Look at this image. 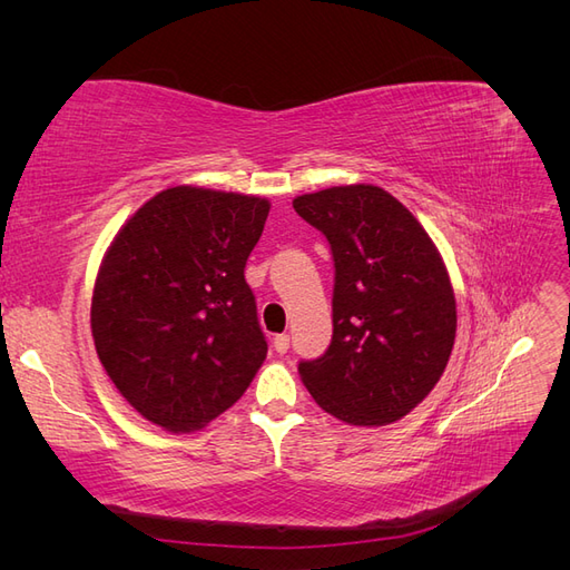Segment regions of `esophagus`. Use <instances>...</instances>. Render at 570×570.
<instances>
[{"mask_svg":"<svg viewBox=\"0 0 570 570\" xmlns=\"http://www.w3.org/2000/svg\"><path fill=\"white\" fill-rule=\"evenodd\" d=\"M273 350L278 354H285L289 350V335H275L273 337Z\"/></svg>","mask_w":570,"mask_h":570,"instance_id":"obj_1","label":"esophagus"}]
</instances>
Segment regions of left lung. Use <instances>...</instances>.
<instances>
[{"label":"left lung","mask_w":570,"mask_h":570,"mask_svg":"<svg viewBox=\"0 0 570 570\" xmlns=\"http://www.w3.org/2000/svg\"><path fill=\"white\" fill-rule=\"evenodd\" d=\"M295 212L321 230L335 262L333 340L299 361L316 404L350 425L404 419L444 373L456 299L442 256L406 206L375 185L302 195Z\"/></svg>","instance_id":"left-lung-1"}]
</instances>
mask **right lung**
Returning a JSON list of instances; mask_svg holds the SVG:
<instances>
[{"mask_svg": "<svg viewBox=\"0 0 570 570\" xmlns=\"http://www.w3.org/2000/svg\"><path fill=\"white\" fill-rule=\"evenodd\" d=\"M268 199L168 187L118 230L97 273L92 337L116 390L170 433L230 409L268 344L245 281Z\"/></svg>", "mask_w": 570, "mask_h": 570, "instance_id": "1", "label": "right lung"}]
</instances>
